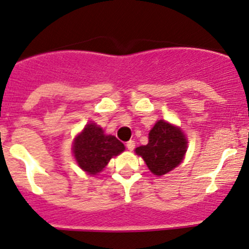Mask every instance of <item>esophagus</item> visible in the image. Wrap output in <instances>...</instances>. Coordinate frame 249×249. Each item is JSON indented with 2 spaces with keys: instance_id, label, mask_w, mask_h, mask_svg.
Wrapping results in <instances>:
<instances>
[{
  "instance_id": "34e87169",
  "label": "esophagus",
  "mask_w": 249,
  "mask_h": 249,
  "mask_svg": "<svg viewBox=\"0 0 249 249\" xmlns=\"http://www.w3.org/2000/svg\"><path fill=\"white\" fill-rule=\"evenodd\" d=\"M126 148L129 150L134 149V148H135V141H132V140L127 141V142H126Z\"/></svg>"
}]
</instances>
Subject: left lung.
<instances>
[{
    "label": "left lung",
    "instance_id": "1",
    "mask_svg": "<svg viewBox=\"0 0 249 249\" xmlns=\"http://www.w3.org/2000/svg\"><path fill=\"white\" fill-rule=\"evenodd\" d=\"M148 140L147 144L137 147L135 152L142 157L154 175H166L184 159L188 142L179 127L165 120H158L149 131Z\"/></svg>",
    "mask_w": 249,
    "mask_h": 249
}]
</instances>
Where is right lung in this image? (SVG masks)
<instances>
[{
    "label": "right lung",
    "instance_id": "obj_1",
    "mask_svg": "<svg viewBox=\"0 0 249 249\" xmlns=\"http://www.w3.org/2000/svg\"><path fill=\"white\" fill-rule=\"evenodd\" d=\"M124 150V144L117 137L106 135L95 123L85 125L84 130L74 139L72 147L79 167L89 175L101 172L113 157Z\"/></svg>",
    "mask_w": 249,
    "mask_h": 249
}]
</instances>
